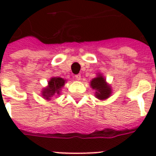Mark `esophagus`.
Returning a JSON list of instances; mask_svg holds the SVG:
<instances>
[{
	"label": "esophagus",
	"mask_w": 156,
	"mask_h": 156,
	"mask_svg": "<svg viewBox=\"0 0 156 156\" xmlns=\"http://www.w3.org/2000/svg\"><path fill=\"white\" fill-rule=\"evenodd\" d=\"M75 78H76V80H78V81H79V80L81 79V74L75 75Z\"/></svg>",
	"instance_id": "esophagus-1"
}]
</instances>
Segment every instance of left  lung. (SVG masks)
Returning <instances> with one entry per match:
<instances>
[{
    "label": "left lung",
    "mask_w": 156,
    "mask_h": 156,
    "mask_svg": "<svg viewBox=\"0 0 156 156\" xmlns=\"http://www.w3.org/2000/svg\"><path fill=\"white\" fill-rule=\"evenodd\" d=\"M90 86L93 89L96 90L95 96L98 99L105 100L111 94L112 90L110 86L106 83L105 78L101 74H98L96 78L92 79Z\"/></svg>",
    "instance_id": "8db88e82"
}]
</instances>
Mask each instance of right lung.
Returning a JSON list of instances; mask_svg holds the SVG:
<instances>
[{
	"label": "right lung",
	"instance_id": "1",
	"mask_svg": "<svg viewBox=\"0 0 156 156\" xmlns=\"http://www.w3.org/2000/svg\"><path fill=\"white\" fill-rule=\"evenodd\" d=\"M66 80L59 77L51 78L48 82V86L42 91V96L46 99H50L55 94H60L62 88L64 86Z\"/></svg>",
	"mask_w": 156,
	"mask_h": 156
}]
</instances>
